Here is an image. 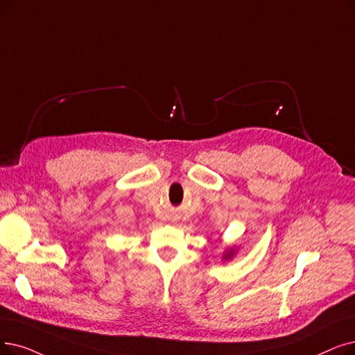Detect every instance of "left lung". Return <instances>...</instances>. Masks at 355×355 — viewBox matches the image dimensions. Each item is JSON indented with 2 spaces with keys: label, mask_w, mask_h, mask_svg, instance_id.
<instances>
[{
  "label": "left lung",
  "mask_w": 355,
  "mask_h": 355,
  "mask_svg": "<svg viewBox=\"0 0 355 355\" xmlns=\"http://www.w3.org/2000/svg\"><path fill=\"white\" fill-rule=\"evenodd\" d=\"M236 252H238V250H236V248H234V246H232V248H227V250L223 252L222 259H223L225 263H226V261H230V259H232V258L236 255Z\"/></svg>",
  "instance_id": "left-lung-1"
}]
</instances>
